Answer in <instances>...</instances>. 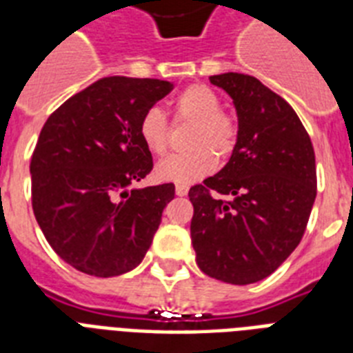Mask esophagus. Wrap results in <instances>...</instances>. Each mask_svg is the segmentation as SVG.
<instances>
[{"label":"esophagus","instance_id":"obj_1","mask_svg":"<svg viewBox=\"0 0 353 353\" xmlns=\"http://www.w3.org/2000/svg\"><path fill=\"white\" fill-rule=\"evenodd\" d=\"M176 194H177V196H181V198H183V196H187V194H188V188L185 187V185H177V187H176Z\"/></svg>","mask_w":353,"mask_h":353}]
</instances>
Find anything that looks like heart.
<instances>
[{
  "instance_id": "heart-1",
  "label": "heart",
  "mask_w": 353,
  "mask_h": 353,
  "mask_svg": "<svg viewBox=\"0 0 353 353\" xmlns=\"http://www.w3.org/2000/svg\"><path fill=\"white\" fill-rule=\"evenodd\" d=\"M176 117L194 122L188 137V154L172 155L161 161L155 176L161 181L190 185L214 170L216 157L225 159L236 144V122L221 112L220 95L207 85L196 84L177 95ZM139 137L150 154L165 155L170 143V128L159 108H150L139 121Z\"/></svg>"
}]
</instances>
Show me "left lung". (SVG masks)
Wrapping results in <instances>:
<instances>
[{"instance_id":"obj_1","label":"left lung","mask_w":353,"mask_h":353,"mask_svg":"<svg viewBox=\"0 0 353 353\" xmlns=\"http://www.w3.org/2000/svg\"><path fill=\"white\" fill-rule=\"evenodd\" d=\"M210 84L232 99L238 135L229 163L188 190L192 247L205 274L254 284L301 243L317 196L315 152L295 110L258 79L223 73Z\"/></svg>"}]
</instances>
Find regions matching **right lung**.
Instances as JSON below:
<instances>
[{"mask_svg": "<svg viewBox=\"0 0 353 353\" xmlns=\"http://www.w3.org/2000/svg\"><path fill=\"white\" fill-rule=\"evenodd\" d=\"M172 90L166 80L106 77L41 128L30 159L32 210L49 245L82 273H128L152 245L176 187H133L154 168L139 121Z\"/></svg>", "mask_w": 353, "mask_h": 353, "instance_id": "right-lung-1", "label": "right lung"}]
</instances>
